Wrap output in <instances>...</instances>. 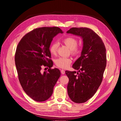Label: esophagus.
Masks as SVG:
<instances>
[{"mask_svg":"<svg viewBox=\"0 0 121 121\" xmlns=\"http://www.w3.org/2000/svg\"><path fill=\"white\" fill-rule=\"evenodd\" d=\"M61 74H65V71H64L63 70H61Z\"/></svg>","mask_w":121,"mask_h":121,"instance_id":"esophagus-1","label":"esophagus"}]
</instances>
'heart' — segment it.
<instances>
[{"mask_svg": "<svg viewBox=\"0 0 121 121\" xmlns=\"http://www.w3.org/2000/svg\"><path fill=\"white\" fill-rule=\"evenodd\" d=\"M62 42L70 49L71 55L78 56L81 52V48L78 45V40L72 36H68L62 39ZM58 43L56 42L52 43L49 46V51L52 55H56L57 52ZM56 65L59 68L66 69L68 68L72 63V59L70 58L60 57L56 60Z\"/></svg>", "mask_w": 121, "mask_h": 121, "instance_id": "b5f03b06", "label": "heart"}]
</instances>
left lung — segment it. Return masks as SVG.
<instances>
[{
	"mask_svg": "<svg viewBox=\"0 0 121 121\" xmlns=\"http://www.w3.org/2000/svg\"><path fill=\"white\" fill-rule=\"evenodd\" d=\"M67 33L83 38L81 56L72 66L78 72L66 71L65 74L69 78V97L75 103H84L94 96L101 85L107 65L106 49L99 36L89 28L72 27Z\"/></svg>",
	"mask_w": 121,
	"mask_h": 121,
	"instance_id": "left-lung-1",
	"label": "left lung"
}]
</instances>
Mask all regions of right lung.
<instances>
[{"label": "right lung", "mask_w": 121, "mask_h": 121, "mask_svg": "<svg viewBox=\"0 0 121 121\" xmlns=\"http://www.w3.org/2000/svg\"><path fill=\"white\" fill-rule=\"evenodd\" d=\"M62 33L58 27L36 28L25 34L17 47L14 59L19 82L25 93L36 101L49 98L61 75L58 69H51L49 46L53 38ZM43 67H49L48 71L42 73Z\"/></svg>", "instance_id": "1"}]
</instances>
